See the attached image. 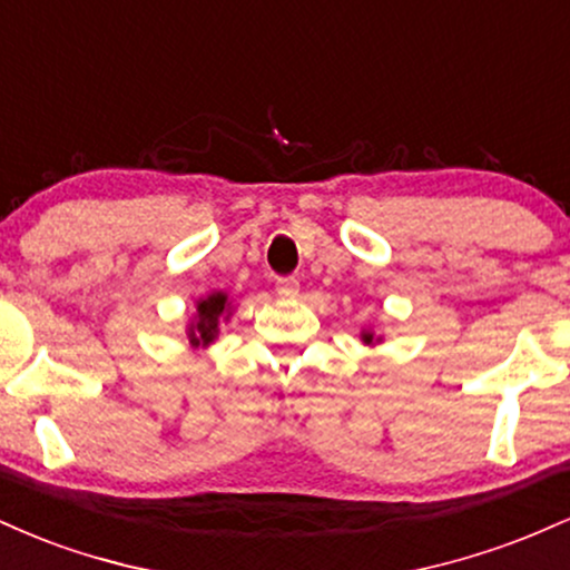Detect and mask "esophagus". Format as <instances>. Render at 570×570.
<instances>
[{
	"mask_svg": "<svg viewBox=\"0 0 570 570\" xmlns=\"http://www.w3.org/2000/svg\"><path fill=\"white\" fill-rule=\"evenodd\" d=\"M276 292L281 294V297H297L299 281L294 276H281V278H276Z\"/></svg>",
	"mask_w": 570,
	"mask_h": 570,
	"instance_id": "34e87169",
	"label": "esophagus"
}]
</instances>
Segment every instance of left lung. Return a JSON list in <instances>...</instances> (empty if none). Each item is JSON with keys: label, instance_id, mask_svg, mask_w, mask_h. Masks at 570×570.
I'll return each instance as SVG.
<instances>
[{"label": "left lung", "instance_id": "obj_1", "mask_svg": "<svg viewBox=\"0 0 570 570\" xmlns=\"http://www.w3.org/2000/svg\"><path fill=\"white\" fill-rule=\"evenodd\" d=\"M364 343H372V335L367 332V335H364Z\"/></svg>", "mask_w": 570, "mask_h": 570}]
</instances>
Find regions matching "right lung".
<instances>
[{
  "label": "right lung",
  "instance_id": "obj_1",
  "mask_svg": "<svg viewBox=\"0 0 570 570\" xmlns=\"http://www.w3.org/2000/svg\"><path fill=\"white\" fill-rule=\"evenodd\" d=\"M227 294H212V297L200 299L198 303V322L189 326V343L193 345H208L217 337V324L219 316L225 313Z\"/></svg>",
  "mask_w": 570,
  "mask_h": 570
}]
</instances>
